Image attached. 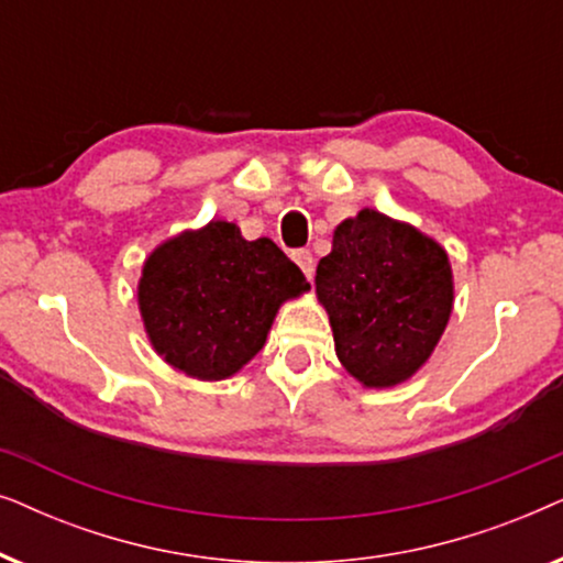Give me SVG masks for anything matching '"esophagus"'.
<instances>
[{"label": "esophagus", "mask_w": 563, "mask_h": 563, "mask_svg": "<svg viewBox=\"0 0 563 563\" xmlns=\"http://www.w3.org/2000/svg\"><path fill=\"white\" fill-rule=\"evenodd\" d=\"M291 258H295V264H297L299 268H302V274L307 276V279H312V274H314V258H312V253L305 251V249H299V251L291 253Z\"/></svg>", "instance_id": "34e87169"}]
</instances>
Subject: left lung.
Returning <instances> with one entry per match:
<instances>
[{"mask_svg":"<svg viewBox=\"0 0 563 563\" xmlns=\"http://www.w3.org/2000/svg\"><path fill=\"white\" fill-rule=\"evenodd\" d=\"M314 291L345 372L366 389L420 372L453 310L449 253L410 222L364 207L333 233Z\"/></svg>","mask_w":563,"mask_h":563,"instance_id":"left-lung-1","label":"left lung"}]
</instances>
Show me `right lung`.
I'll return each mask as SVG.
<instances>
[{
  "label": "right lung",
  "instance_id": "obj_1",
  "mask_svg": "<svg viewBox=\"0 0 563 563\" xmlns=\"http://www.w3.org/2000/svg\"><path fill=\"white\" fill-rule=\"evenodd\" d=\"M307 289L305 274L272 238L245 241L235 222L210 220L151 251L137 310L168 366L220 382L264 349L279 307Z\"/></svg>",
  "mask_w": 563,
  "mask_h": 563
}]
</instances>
